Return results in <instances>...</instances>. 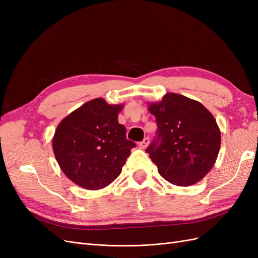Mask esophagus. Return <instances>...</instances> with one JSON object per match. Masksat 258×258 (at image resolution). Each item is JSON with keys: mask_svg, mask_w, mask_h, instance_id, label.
<instances>
[{"mask_svg": "<svg viewBox=\"0 0 258 258\" xmlns=\"http://www.w3.org/2000/svg\"><path fill=\"white\" fill-rule=\"evenodd\" d=\"M148 143H150V139H148V138H145V139L143 140V141L139 142V147H140V148H142V150H144V148H146V147H147Z\"/></svg>", "mask_w": 258, "mask_h": 258, "instance_id": "esophagus-1", "label": "esophagus"}]
</instances>
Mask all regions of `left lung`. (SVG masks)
Listing matches in <instances>:
<instances>
[{
    "label": "left lung",
    "instance_id": "left-lung-1",
    "mask_svg": "<svg viewBox=\"0 0 258 258\" xmlns=\"http://www.w3.org/2000/svg\"><path fill=\"white\" fill-rule=\"evenodd\" d=\"M147 105L158 136L146 152L159 174L176 186L201 181L214 166L221 147L214 116L198 101L173 92Z\"/></svg>",
    "mask_w": 258,
    "mask_h": 258
}]
</instances>
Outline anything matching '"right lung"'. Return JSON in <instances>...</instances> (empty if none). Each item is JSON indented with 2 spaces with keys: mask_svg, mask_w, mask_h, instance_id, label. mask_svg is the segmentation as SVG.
Returning a JSON list of instances; mask_svg holds the SVG:
<instances>
[{
  "mask_svg": "<svg viewBox=\"0 0 258 258\" xmlns=\"http://www.w3.org/2000/svg\"><path fill=\"white\" fill-rule=\"evenodd\" d=\"M123 104H108L103 98L84 103L62 119L52 138L58 165L77 186L98 190L121 173L136 144L118 122Z\"/></svg>",
  "mask_w": 258,
  "mask_h": 258,
  "instance_id": "right-lung-1",
  "label": "right lung"
}]
</instances>
